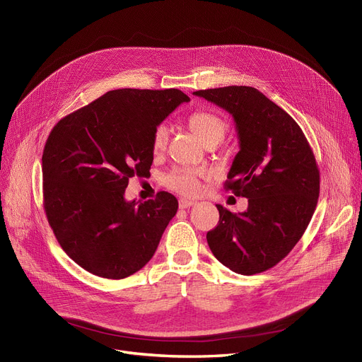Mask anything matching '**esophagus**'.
<instances>
[{"label": "esophagus", "mask_w": 362, "mask_h": 362, "mask_svg": "<svg viewBox=\"0 0 362 362\" xmlns=\"http://www.w3.org/2000/svg\"><path fill=\"white\" fill-rule=\"evenodd\" d=\"M195 205V202L194 201H191V199H185V198H182V199H179V206L180 208H191V206H194Z\"/></svg>", "instance_id": "esophagus-1"}]
</instances>
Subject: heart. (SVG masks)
I'll return each instance as SVG.
<instances>
[{"label": "heart", "mask_w": 362, "mask_h": 362, "mask_svg": "<svg viewBox=\"0 0 362 362\" xmlns=\"http://www.w3.org/2000/svg\"><path fill=\"white\" fill-rule=\"evenodd\" d=\"M189 127L199 138L202 144L208 141H221L227 130V123L218 116V114L206 110H199L192 112L187 119ZM170 136V129L167 124H160L154 130L152 136V148L156 152L165 149ZM202 176V170L191 167H176L164 176V183L168 189L182 195H194L199 189V177Z\"/></svg>", "instance_id": "1"}]
</instances>
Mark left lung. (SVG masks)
<instances>
[{"label":"left lung","mask_w":362,"mask_h":362,"mask_svg":"<svg viewBox=\"0 0 362 362\" xmlns=\"http://www.w3.org/2000/svg\"><path fill=\"white\" fill-rule=\"evenodd\" d=\"M194 95L232 114L239 152L226 189L248 198V210L238 214L217 205L220 220L206 233L208 246L238 274L269 270L293 250L315 211L320 171L313 149L289 114L255 88L224 86Z\"/></svg>","instance_id":"obj_1"}]
</instances>
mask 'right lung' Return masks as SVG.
Wrapping results in <instances>:
<instances>
[{"label":"right lung","mask_w":362,"mask_h":362,"mask_svg":"<svg viewBox=\"0 0 362 362\" xmlns=\"http://www.w3.org/2000/svg\"><path fill=\"white\" fill-rule=\"evenodd\" d=\"M189 97L179 89H114L54 126L42 154L44 208L64 252L86 272L124 279L156 254L179 202L168 192L126 201L154 160L157 126Z\"/></svg>","instance_id":"right-lung-1"}]
</instances>
